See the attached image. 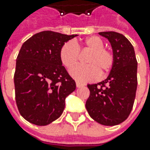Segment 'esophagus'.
Instances as JSON below:
<instances>
[{
    "mask_svg": "<svg viewBox=\"0 0 150 150\" xmlns=\"http://www.w3.org/2000/svg\"><path fill=\"white\" fill-rule=\"evenodd\" d=\"M76 85H77V87H78V88H81V87H83V86H85V84L82 83H79V82H77V83H76Z\"/></svg>",
    "mask_w": 150,
    "mask_h": 150,
    "instance_id": "esophagus-1",
    "label": "esophagus"
}]
</instances>
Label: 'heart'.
Returning a JSON list of instances; mask_svg holds the SVG:
<instances>
[{
  "mask_svg": "<svg viewBox=\"0 0 150 150\" xmlns=\"http://www.w3.org/2000/svg\"><path fill=\"white\" fill-rule=\"evenodd\" d=\"M90 51L85 57L86 65L76 67L71 71V75L78 82L93 81L98 76L103 77L111 71L114 64V56L112 51L104 47L102 38L92 36L84 39L81 43L68 41L61 47L60 59L68 70L77 65L80 52Z\"/></svg>",
  "mask_w": 150,
  "mask_h": 150,
  "instance_id": "obj_1",
  "label": "heart"
}]
</instances>
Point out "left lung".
Instances as JSON below:
<instances>
[{"mask_svg": "<svg viewBox=\"0 0 150 150\" xmlns=\"http://www.w3.org/2000/svg\"><path fill=\"white\" fill-rule=\"evenodd\" d=\"M111 43L114 64L103 82L88 84L86 108L98 124L113 126L123 123L131 112L137 90V59L133 45L123 34L99 32Z\"/></svg>", "mask_w": 150, "mask_h": 150, "instance_id": "1", "label": "left lung"}]
</instances>
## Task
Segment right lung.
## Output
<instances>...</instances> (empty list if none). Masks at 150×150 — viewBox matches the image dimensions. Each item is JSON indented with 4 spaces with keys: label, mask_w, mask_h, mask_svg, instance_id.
<instances>
[{
    "label": "right lung",
    "mask_w": 150,
    "mask_h": 150,
    "mask_svg": "<svg viewBox=\"0 0 150 150\" xmlns=\"http://www.w3.org/2000/svg\"><path fill=\"white\" fill-rule=\"evenodd\" d=\"M77 36L44 31L22 44L16 58L15 94L21 115L28 122L45 126L62 115L76 83L62 66L59 52L63 43Z\"/></svg>",
    "instance_id": "1"
}]
</instances>
